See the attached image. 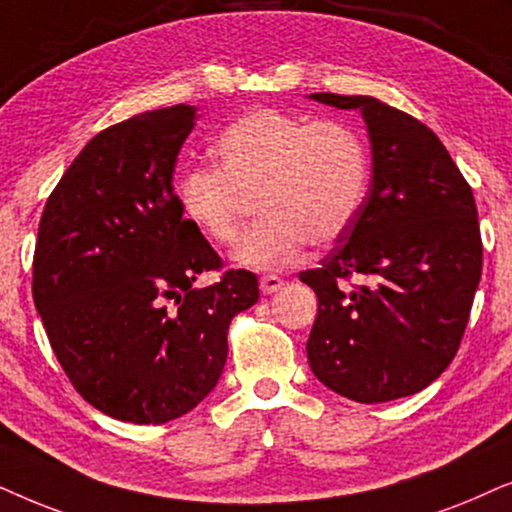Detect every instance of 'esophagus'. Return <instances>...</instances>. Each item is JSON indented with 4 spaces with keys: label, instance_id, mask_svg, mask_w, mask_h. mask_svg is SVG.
Segmentation results:
<instances>
[{
    "label": "esophagus",
    "instance_id": "34e87169",
    "mask_svg": "<svg viewBox=\"0 0 512 512\" xmlns=\"http://www.w3.org/2000/svg\"><path fill=\"white\" fill-rule=\"evenodd\" d=\"M283 285H285V281L276 274H267V276L260 278V290L264 292V295H274V292L281 290Z\"/></svg>",
    "mask_w": 512,
    "mask_h": 512
}]
</instances>
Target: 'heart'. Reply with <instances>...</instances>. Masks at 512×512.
Wrapping results in <instances>:
<instances>
[{"label": "heart", "instance_id": "1", "mask_svg": "<svg viewBox=\"0 0 512 512\" xmlns=\"http://www.w3.org/2000/svg\"><path fill=\"white\" fill-rule=\"evenodd\" d=\"M213 159L215 168H187L177 177L182 215L208 241L229 245L255 199L262 217L241 236L234 257L260 271L295 264L309 241L342 238L370 189V149L356 128L335 119L252 109L220 133Z\"/></svg>", "mask_w": 512, "mask_h": 512}]
</instances>
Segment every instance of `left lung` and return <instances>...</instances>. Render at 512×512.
I'll list each match as a JSON object with an SVG mask.
<instances>
[{"label":"left lung","instance_id":"obj_1","mask_svg":"<svg viewBox=\"0 0 512 512\" xmlns=\"http://www.w3.org/2000/svg\"><path fill=\"white\" fill-rule=\"evenodd\" d=\"M360 109L372 140L365 206L299 281L318 297L306 356L356 403L419 393L459 351L482 276L473 189L426 124L370 95L313 93Z\"/></svg>","mask_w":512,"mask_h":512}]
</instances>
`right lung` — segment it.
Wrapping results in <instances>:
<instances>
[{
	"mask_svg": "<svg viewBox=\"0 0 512 512\" xmlns=\"http://www.w3.org/2000/svg\"><path fill=\"white\" fill-rule=\"evenodd\" d=\"M194 107L100 131L46 199L32 299L70 384L107 417L166 424L213 391L231 318L260 299L257 276L224 269L185 217L175 159ZM221 278L208 289L193 281Z\"/></svg>",
	"mask_w": 512,
	"mask_h": 512,
	"instance_id": "right-lung-1",
	"label": "right lung"
}]
</instances>
